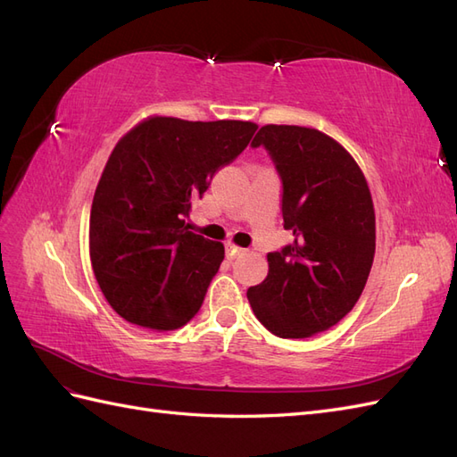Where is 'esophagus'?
<instances>
[{"label": "esophagus", "instance_id": "esophagus-1", "mask_svg": "<svg viewBox=\"0 0 457 457\" xmlns=\"http://www.w3.org/2000/svg\"><path fill=\"white\" fill-rule=\"evenodd\" d=\"M244 250L242 247H237L234 244H227V255L230 257V259H234L237 255H240Z\"/></svg>", "mask_w": 457, "mask_h": 457}]
</instances>
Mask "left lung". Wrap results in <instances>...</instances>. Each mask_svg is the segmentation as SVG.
<instances>
[{"label":"left lung","instance_id":"1","mask_svg":"<svg viewBox=\"0 0 457 457\" xmlns=\"http://www.w3.org/2000/svg\"><path fill=\"white\" fill-rule=\"evenodd\" d=\"M252 146L269 152L280 177L284 228L294 242L267 255V278L247 299L274 336L311 337L362 295L376 253L370 188L349 152L318 129L265 126Z\"/></svg>","mask_w":457,"mask_h":457}]
</instances>
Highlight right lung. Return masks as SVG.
Masks as SVG:
<instances>
[{
	"label": "right lung",
	"instance_id": "obj_1",
	"mask_svg": "<svg viewBox=\"0 0 457 457\" xmlns=\"http://www.w3.org/2000/svg\"><path fill=\"white\" fill-rule=\"evenodd\" d=\"M255 129L156 116L112 150L91 205L89 253L106 301L128 322L168 331L200 311L225 247L188 230L187 219Z\"/></svg>",
	"mask_w": 457,
	"mask_h": 457
}]
</instances>
